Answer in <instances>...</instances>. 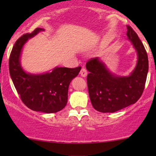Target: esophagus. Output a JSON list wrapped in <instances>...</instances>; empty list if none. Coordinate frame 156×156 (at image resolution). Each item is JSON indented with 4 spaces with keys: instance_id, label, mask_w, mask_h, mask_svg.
I'll list each match as a JSON object with an SVG mask.
<instances>
[{
    "instance_id": "obj_1",
    "label": "esophagus",
    "mask_w": 156,
    "mask_h": 156,
    "mask_svg": "<svg viewBox=\"0 0 156 156\" xmlns=\"http://www.w3.org/2000/svg\"><path fill=\"white\" fill-rule=\"evenodd\" d=\"M87 69H86V68H84V67H82V69H80V76H81L82 77H86L87 76Z\"/></svg>"
}]
</instances>
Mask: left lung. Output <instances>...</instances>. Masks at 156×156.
Wrapping results in <instances>:
<instances>
[{
	"label": "left lung",
	"mask_w": 156,
	"mask_h": 156,
	"mask_svg": "<svg viewBox=\"0 0 156 156\" xmlns=\"http://www.w3.org/2000/svg\"><path fill=\"white\" fill-rule=\"evenodd\" d=\"M127 36L136 50L138 62L129 76H117L110 73L98 57L89 59L86 67L87 86L92 106L102 113H113L134 104L144 91L148 73V57L137 34L127 26Z\"/></svg>",
	"instance_id": "1"
}]
</instances>
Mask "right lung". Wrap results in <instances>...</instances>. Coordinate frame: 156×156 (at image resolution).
<instances>
[{"mask_svg":"<svg viewBox=\"0 0 156 156\" xmlns=\"http://www.w3.org/2000/svg\"><path fill=\"white\" fill-rule=\"evenodd\" d=\"M42 31L44 29L37 28L16 41L11 52L9 67L10 76L23 103L31 110L50 114L59 112L66 106L69 85L78 76L81 67H55L51 73L40 75L25 72L20 63L22 48L28 39Z\"/></svg>","mask_w":156,"mask_h":156,"instance_id":"obj_1","label":"right lung"}]
</instances>
